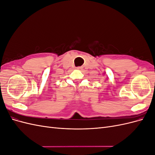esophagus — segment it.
Here are the masks:
<instances>
[{
  "instance_id": "esophagus-1",
  "label": "esophagus",
  "mask_w": 155,
  "mask_h": 155,
  "mask_svg": "<svg viewBox=\"0 0 155 155\" xmlns=\"http://www.w3.org/2000/svg\"><path fill=\"white\" fill-rule=\"evenodd\" d=\"M77 69H78V70H81V69H83V67H77Z\"/></svg>"
}]
</instances>
